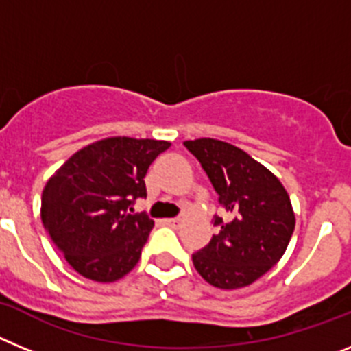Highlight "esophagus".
I'll return each mask as SVG.
<instances>
[{
  "label": "esophagus",
  "mask_w": 351,
  "mask_h": 351,
  "mask_svg": "<svg viewBox=\"0 0 351 351\" xmlns=\"http://www.w3.org/2000/svg\"><path fill=\"white\" fill-rule=\"evenodd\" d=\"M163 223L169 226H176L179 223V219L178 218H167V219H163Z\"/></svg>",
  "instance_id": "obj_1"
}]
</instances>
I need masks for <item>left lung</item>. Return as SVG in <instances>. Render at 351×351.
<instances>
[{
	"mask_svg": "<svg viewBox=\"0 0 351 351\" xmlns=\"http://www.w3.org/2000/svg\"><path fill=\"white\" fill-rule=\"evenodd\" d=\"M184 145L200 161L226 210L225 219L214 216L218 234L191 256L195 269L221 290L247 287L287 251L295 228L290 197L280 179L243 149L216 138Z\"/></svg>",
	"mask_w": 351,
	"mask_h": 351,
	"instance_id": "8db88e82",
	"label": "left lung"
}]
</instances>
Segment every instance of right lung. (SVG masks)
<instances>
[{
    "label": "right lung",
    "mask_w": 351,
    "mask_h": 351,
    "mask_svg": "<svg viewBox=\"0 0 351 351\" xmlns=\"http://www.w3.org/2000/svg\"><path fill=\"white\" fill-rule=\"evenodd\" d=\"M169 147L154 138H104L77 151L49 179L42 223L80 276L112 283L137 265L154 221L130 210L147 195L149 165Z\"/></svg>",
    "instance_id": "add662e5"
}]
</instances>
